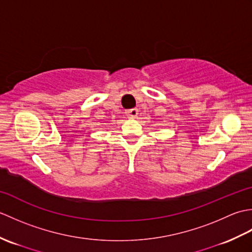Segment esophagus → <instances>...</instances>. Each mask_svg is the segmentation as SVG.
<instances>
[{"label": "esophagus", "instance_id": "34e87169", "mask_svg": "<svg viewBox=\"0 0 252 252\" xmlns=\"http://www.w3.org/2000/svg\"><path fill=\"white\" fill-rule=\"evenodd\" d=\"M126 116L129 117V118H134V117H136V116H137L138 111H137V109H136V108H132V109L126 110Z\"/></svg>", "mask_w": 252, "mask_h": 252}]
</instances>
